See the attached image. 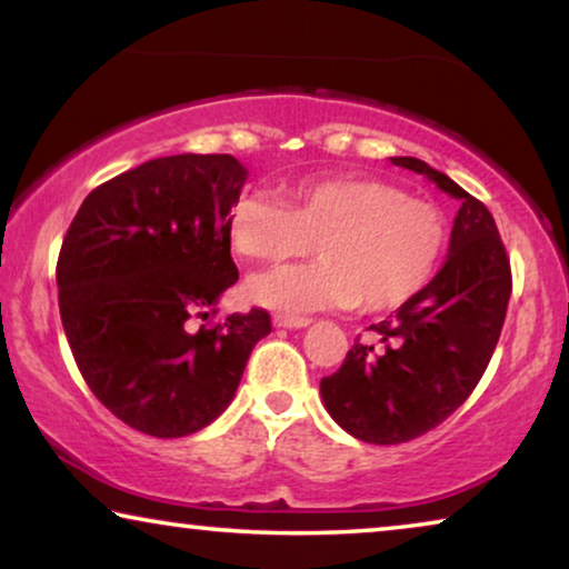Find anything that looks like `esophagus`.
Instances as JSON below:
<instances>
[{
    "label": "esophagus",
    "mask_w": 569,
    "mask_h": 569,
    "mask_svg": "<svg viewBox=\"0 0 569 569\" xmlns=\"http://www.w3.org/2000/svg\"><path fill=\"white\" fill-rule=\"evenodd\" d=\"M308 323H310V318L284 316V313H277V316H274V326H277V329H306Z\"/></svg>",
    "instance_id": "34e87169"
}]
</instances>
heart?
Returning <instances> with one entry per match:
<instances>
[{"label":"heart","instance_id":"b5f03b06","mask_svg":"<svg viewBox=\"0 0 569 569\" xmlns=\"http://www.w3.org/2000/svg\"><path fill=\"white\" fill-rule=\"evenodd\" d=\"M232 251L279 263H316L248 279V298L284 313L355 308L386 313L432 282L448 248V220L432 201L407 197L378 178H318L287 186L274 201L243 191L224 220Z\"/></svg>","mask_w":569,"mask_h":569}]
</instances>
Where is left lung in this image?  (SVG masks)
I'll list each match as a JSON object with an SVG mask.
<instances>
[{
	"instance_id": "1",
	"label": "left lung",
	"mask_w": 569,
	"mask_h": 569,
	"mask_svg": "<svg viewBox=\"0 0 569 569\" xmlns=\"http://www.w3.org/2000/svg\"><path fill=\"white\" fill-rule=\"evenodd\" d=\"M461 201L448 259L430 284L372 323L341 368L321 380L329 415L357 440L396 446L430 432L469 399L500 339L512 290L510 259L489 209L417 158H391Z\"/></svg>"
}]
</instances>
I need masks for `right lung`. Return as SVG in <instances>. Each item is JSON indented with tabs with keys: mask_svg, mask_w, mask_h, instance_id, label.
<instances>
[{
	"mask_svg": "<svg viewBox=\"0 0 569 569\" xmlns=\"http://www.w3.org/2000/svg\"><path fill=\"white\" fill-rule=\"evenodd\" d=\"M248 170L232 154H170L88 193L59 251V313L84 383L152 438L214 422L238 391L263 308L209 321L238 282L224 230Z\"/></svg>",
	"mask_w": 569,
	"mask_h": 569,
	"instance_id": "1",
	"label": "right lung"
}]
</instances>
